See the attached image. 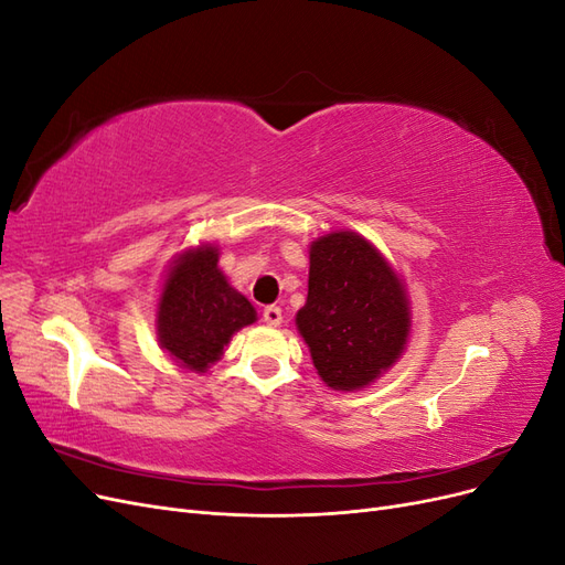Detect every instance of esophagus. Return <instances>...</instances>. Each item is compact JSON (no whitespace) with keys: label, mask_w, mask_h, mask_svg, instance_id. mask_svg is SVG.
<instances>
[{"label":"esophagus","mask_w":565,"mask_h":565,"mask_svg":"<svg viewBox=\"0 0 565 565\" xmlns=\"http://www.w3.org/2000/svg\"><path fill=\"white\" fill-rule=\"evenodd\" d=\"M264 320H266V324H273V328H278V324L282 322V311L278 309V306H266V309H264Z\"/></svg>","instance_id":"1"}]
</instances>
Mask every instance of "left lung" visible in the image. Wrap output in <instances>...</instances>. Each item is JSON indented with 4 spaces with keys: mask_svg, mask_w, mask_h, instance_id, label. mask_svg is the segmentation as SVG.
Instances as JSON below:
<instances>
[{
    "mask_svg": "<svg viewBox=\"0 0 565 565\" xmlns=\"http://www.w3.org/2000/svg\"><path fill=\"white\" fill-rule=\"evenodd\" d=\"M309 254V297L297 313V330L324 384L365 388L407 344L405 285L377 247L351 231L318 237Z\"/></svg>",
    "mask_w": 565,
    "mask_h": 565,
    "instance_id": "1",
    "label": "left lung"
}]
</instances>
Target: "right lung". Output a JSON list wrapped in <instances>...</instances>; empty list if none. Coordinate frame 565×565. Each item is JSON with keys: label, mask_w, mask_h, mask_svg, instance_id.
Wrapping results in <instances>:
<instances>
[{"label": "right lung", "mask_w": 565, "mask_h": 565, "mask_svg": "<svg viewBox=\"0 0 565 565\" xmlns=\"http://www.w3.org/2000/svg\"><path fill=\"white\" fill-rule=\"evenodd\" d=\"M256 320L254 306L228 285L218 249L200 245L177 256L158 303V341L191 372H207L231 337Z\"/></svg>", "instance_id": "right-lung-1"}]
</instances>
